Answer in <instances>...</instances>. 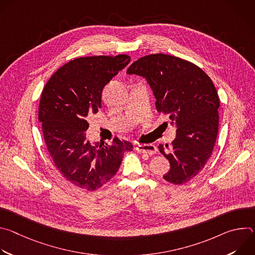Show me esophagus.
Here are the masks:
<instances>
[{"label":"esophagus","mask_w":255,"mask_h":255,"mask_svg":"<svg viewBox=\"0 0 255 255\" xmlns=\"http://www.w3.org/2000/svg\"><path fill=\"white\" fill-rule=\"evenodd\" d=\"M136 150L141 153H147L149 155H152L156 153L157 148L153 144H139L136 146Z\"/></svg>","instance_id":"1"}]
</instances>
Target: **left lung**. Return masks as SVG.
<instances>
[{"label": "left lung", "mask_w": 255, "mask_h": 255, "mask_svg": "<svg viewBox=\"0 0 255 255\" xmlns=\"http://www.w3.org/2000/svg\"><path fill=\"white\" fill-rule=\"evenodd\" d=\"M127 74L145 78L156 111L168 115L176 126L172 150L165 153L162 145L158 146L170 163L163 178L173 185L187 183L204 168L218 135L220 100L212 80L195 63L163 53L137 59Z\"/></svg>", "instance_id": "8db88e82"}]
</instances>
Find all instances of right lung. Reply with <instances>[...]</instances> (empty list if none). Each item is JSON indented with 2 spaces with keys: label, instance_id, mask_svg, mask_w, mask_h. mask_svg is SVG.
Instances as JSON below:
<instances>
[{
  "label": "right lung",
  "instance_id": "right-lung-1",
  "mask_svg": "<svg viewBox=\"0 0 255 255\" xmlns=\"http://www.w3.org/2000/svg\"><path fill=\"white\" fill-rule=\"evenodd\" d=\"M127 54L87 56L59 67L46 83L38 119L44 142L60 174L70 184L95 191L118 171L133 145L115 137L112 144H92L86 136L87 117L101 109L102 91L130 62Z\"/></svg>",
  "mask_w": 255,
  "mask_h": 255
}]
</instances>
